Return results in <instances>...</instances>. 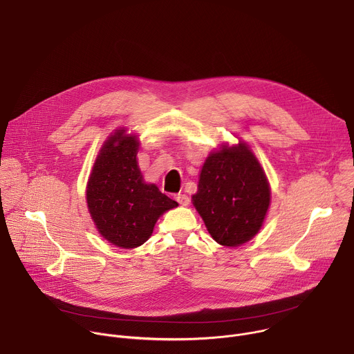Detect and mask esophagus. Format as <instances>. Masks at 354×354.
Segmentation results:
<instances>
[{"label": "esophagus", "mask_w": 354, "mask_h": 354, "mask_svg": "<svg viewBox=\"0 0 354 354\" xmlns=\"http://www.w3.org/2000/svg\"><path fill=\"white\" fill-rule=\"evenodd\" d=\"M175 198H176V201H178L180 206H187L189 205V197L186 194H183V193H178L175 196Z\"/></svg>", "instance_id": "esophagus-1"}]
</instances>
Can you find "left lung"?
<instances>
[{
  "mask_svg": "<svg viewBox=\"0 0 354 354\" xmlns=\"http://www.w3.org/2000/svg\"><path fill=\"white\" fill-rule=\"evenodd\" d=\"M192 201L216 242L239 246L262 228L270 205V187L254 153L239 141L210 153Z\"/></svg>",
  "mask_w": 354,
  "mask_h": 354,
  "instance_id": "1",
  "label": "left lung"
}]
</instances>
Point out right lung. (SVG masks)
I'll list each match as a JSON object with an SVG mask.
<instances>
[{
  "instance_id": "add662e5",
  "label": "right lung",
  "mask_w": 354,
  "mask_h": 354,
  "mask_svg": "<svg viewBox=\"0 0 354 354\" xmlns=\"http://www.w3.org/2000/svg\"><path fill=\"white\" fill-rule=\"evenodd\" d=\"M138 140L116 130L100 148L86 185L89 214L111 243L131 249L153 234L160 216L178 206L153 183H145L137 165Z\"/></svg>"
}]
</instances>
